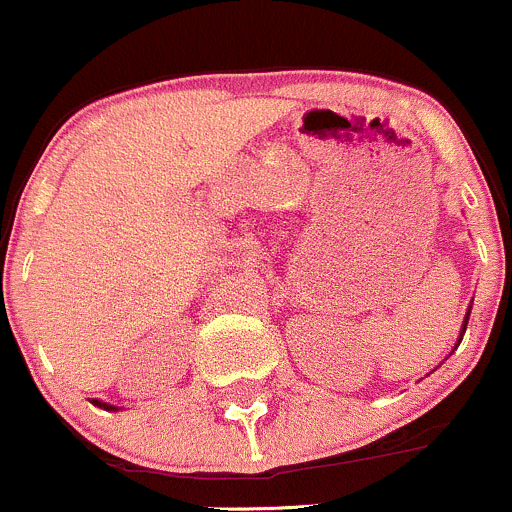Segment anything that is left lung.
I'll list each match as a JSON object with an SVG mask.
<instances>
[{
    "label": "left lung",
    "instance_id": "1",
    "mask_svg": "<svg viewBox=\"0 0 512 512\" xmlns=\"http://www.w3.org/2000/svg\"><path fill=\"white\" fill-rule=\"evenodd\" d=\"M468 320H470V307H468V312H465V320H463V325H460V335H458V342H455L453 350H458L460 340H463V335H465V327H468Z\"/></svg>",
    "mask_w": 512,
    "mask_h": 512
}]
</instances>
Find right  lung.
Here are the masks:
<instances>
[{"instance_id":"obj_1","label":"right lung","mask_w":512,"mask_h":512,"mask_svg":"<svg viewBox=\"0 0 512 512\" xmlns=\"http://www.w3.org/2000/svg\"><path fill=\"white\" fill-rule=\"evenodd\" d=\"M94 405H97V408H102V410H114V413H117L119 408H114V405H109V403H102V400H92Z\"/></svg>"}]
</instances>
